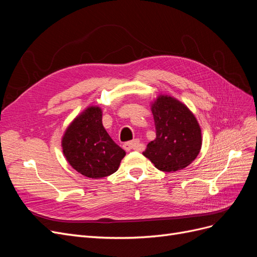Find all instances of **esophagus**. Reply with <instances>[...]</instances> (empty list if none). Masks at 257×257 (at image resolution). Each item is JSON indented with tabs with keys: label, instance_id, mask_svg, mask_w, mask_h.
Returning <instances> with one entry per match:
<instances>
[{
	"label": "esophagus",
	"instance_id": "esophagus-1",
	"mask_svg": "<svg viewBox=\"0 0 257 257\" xmlns=\"http://www.w3.org/2000/svg\"><path fill=\"white\" fill-rule=\"evenodd\" d=\"M123 148H125L127 152H129V151H141L142 145L140 144L139 140H134V141H129V142H126L125 144H123Z\"/></svg>",
	"mask_w": 257,
	"mask_h": 257
}]
</instances>
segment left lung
<instances>
[{"instance_id":"1","label":"left lung","mask_w":257,"mask_h":257,"mask_svg":"<svg viewBox=\"0 0 257 257\" xmlns=\"http://www.w3.org/2000/svg\"><path fill=\"white\" fill-rule=\"evenodd\" d=\"M156 139L143 155L163 172H176L191 163L201 151V128L194 115L176 99L160 96L152 105Z\"/></svg>"}]
</instances>
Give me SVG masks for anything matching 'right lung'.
<instances>
[{"label": "right lung", "instance_id": "add662e5", "mask_svg": "<svg viewBox=\"0 0 257 257\" xmlns=\"http://www.w3.org/2000/svg\"><path fill=\"white\" fill-rule=\"evenodd\" d=\"M101 110L90 106L66 130L63 153L71 167L89 178H102L117 171L125 151L102 126Z\"/></svg>", "mask_w": 257, "mask_h": 257}]
</instances>
